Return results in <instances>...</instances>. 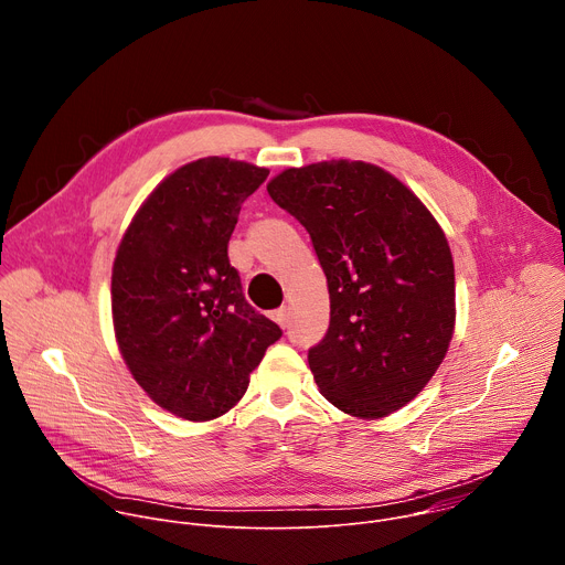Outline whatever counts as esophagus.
<instances>
[{"label": "esophagus", "instance_id": "1", "mask_svg": "<svg viewBox=\"0 0 565 565\" xmlns=\"http://www.w3.org/2000/svg\"><path fill=\"white\" fill-rule=\"evenodd\" d=\"M275 321L277 324L281 327V329H288V324H290V310L284 306V308H279V310H275Z\"/></svg>", "mask_w": 565, "mask_h": 565}]
</instances>
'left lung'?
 Instances as JSON below:
<instances>
[{
    "instance_id": "8db88e82",
    "label": "left lung",
    "mask_w": 565,
    "mask_h": 565,
    "mask_svg": "<svg viewBox=\"0 0 565 565\" xmlns=\"http://www.w3.org/2000/svg\"><path fill=\"white\" fill-rule=\"evenodd\" d=\"M310 234L329 281L331 324L308 351L331 405L373 420L412 402L447 355L454 259L423 201L362 160H321L268 183Z\"/></svg>"
}]
</instances>
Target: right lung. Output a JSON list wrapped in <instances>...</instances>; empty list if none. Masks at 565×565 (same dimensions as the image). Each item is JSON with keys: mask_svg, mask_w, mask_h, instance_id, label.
<instances>
[{"mask_svg": "<svg viewBox=\"0 0 565 565\" xmlns=\"http://www.w3.org/2000/svg\"><path fill=\"white\" fill-rule=\"evenodd\" d=\"M266 168L199 158L140 205L114 262L118 349L158 407L203 423L244 397L281 329L257 312L227 259V241Z\"/></svg>", "mask_w": 565, "mask_h": 565, "instance_id": "obj_1", "label": "right lung"}]
</instances>
